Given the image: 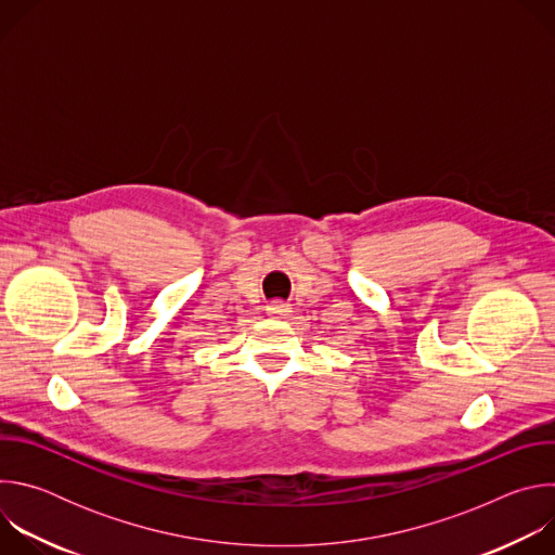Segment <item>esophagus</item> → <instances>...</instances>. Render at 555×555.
<instances>
[{
	"mask_svg": "<svg viewBox=\"0 0 555 555\" xmlns=\"http://www.w3.org/2000/svg\"><path fill=\"white\" fill-rule=\"evenodd\" d=\"M266 311H268L270 319H287V315L292 313V307L283 300H272Z\"/></svg>",
	"mask_w": 555,
	"mask_h": 555,
	"instance_id": "obj_1",
	"label": "esophagus"
}]
</instances>
